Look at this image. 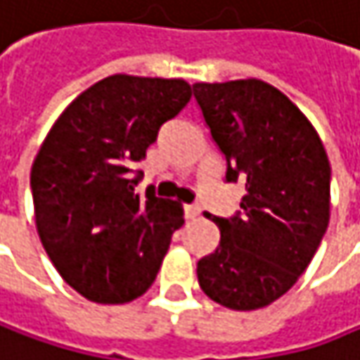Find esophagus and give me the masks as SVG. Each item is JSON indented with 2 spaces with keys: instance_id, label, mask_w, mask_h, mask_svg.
Here are the masks:
<instances>
[{
  "instance_id": "esophagus-1",
  "label": "esophagus",
  "mask_w": 360,
  "mask_h": 360,
  "mask_svg": "<svg viewBox=\"0 0 360 360\" xmlns=\"http://www.w3.org/2000/svg\"><path fill=\"white\" fill-rule=\"evenodd\" d=\"M184 213H186V219H196L200 215V207L198 205H186Z\"/></svg>"
}]
</instances>
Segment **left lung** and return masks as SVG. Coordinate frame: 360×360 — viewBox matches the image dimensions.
<instances>
[{
  "label": "left lung",
  "instance_id": "1",
  "mask_svg": "<svg viewBox=\"0 0 360 360\" xmlns=\"http://www.w3.org/2000/svg\"><path fill=\"white\" fill-rule=\"evenodd\" d=\"M193 90L227 160V182L245 186L236 217H213L221 240L198 260V285L223 307L260 309L295 285L320 248L330 221V162L307 116L266 82Z\"/></svg>",
  "mask_w": 360,
  "mask_h": 360
}]
</instances>
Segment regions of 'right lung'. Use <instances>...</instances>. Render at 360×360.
Listing matches in <instances>:
<instances>
[{
  "label": "right lung",
  "instance_id": "right-lung-1",
  "mask_svg": "<svg viewBox=\"0 0 360 360\" xmlns=\"http://www.w3.org/2000/svg\"><path fill=\"white\" fill-rule=\"evenodd\" d=\"M193 90L184 79L116 73L55 120L30 172L40 242L63 281L94 303L141 297L155 281L180 202L135 194L133 166Z\"/></svg>",
  "mask_w": 360,
  "mask_h": 360
}]
</instances>
